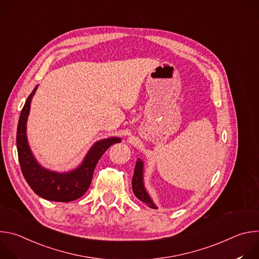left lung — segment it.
<instances>
[{"label": "left lung", "mask_w": 259, "mask_h": 259, "mask_svg": "<svg viewBox=\"0 0 259 259\" xmlns=\"http://www.w3.org/2000/svg\"><path fill=\"white\" fill-rule=\"evenodd\" d=\"M132 190L134 195L138 200L141 202L145 203L146 205H149L151 208L157 209L156 204L154 203L153 199L151 198L150 194L147 193L144 187V182H143V162L141 161L140 158L137 159L135 169H134V174L132 177Z\"/></svg>", "instance_id": "left-lung-1"}]
</instances>
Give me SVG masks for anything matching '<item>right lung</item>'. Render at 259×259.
<instances>
[{
	"mask_svg": "<svg viewBox=\"0 0 259 259\" xmlns=\"http://www.w3.org/2000/svg\"><path fill=\"white\" fill-rule=\"evenodd\" d=\"M36 89L38 85L27 97L17 126L16 145L22 174L30 189L43 199L55 202L77 200L89 189L94 169L101 156L110 145L121 142L122 139L120 137H108L96 141L90 147L82 163L70 171L56 172L44 168L32 155L26 136L30 102Z\"/></svg>",
	"mask_w": 259,
	"mask_h": 259,
	"instance_id": "right-lung-1",
	"label": "right lung"
}]
</instances>
